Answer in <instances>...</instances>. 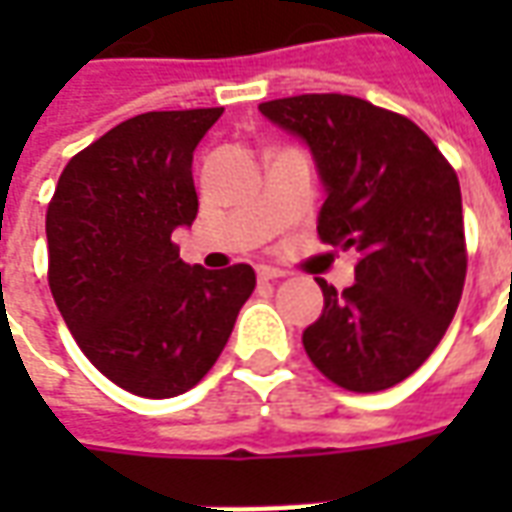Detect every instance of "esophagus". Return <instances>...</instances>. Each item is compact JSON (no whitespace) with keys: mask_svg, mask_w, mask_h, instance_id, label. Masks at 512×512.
<instances>
[{"mask_svg":"<svg viewBox=\"0 0 512 512\" xmlns=\"http://www.w3.org/2000/svg\"><path fill=\"white\" fill-rule=\"evenodd\" d=\"M282 277V271L274 266H257V279H263V282H268V279H279Z\"/></svg>","mask_w":512,"mask_h":512,"instance_id":"esophagus-1","label":"esophagus"}]
</instances>
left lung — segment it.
Returning <instances> with one entry per match:
<instances>
[{
	"label": "left lung",
	"instance_id": "1",
	"mask_svg": "<svg viewBox=\"0 0 512 512\" xmlns=\"http://www.w3.org/2000/svg\"><path fill=\"white\" fill-rule=\"evenodd\" d=\"M260 112L310 147L326 191L318 235L359 255L343 293L318 279L323 312L301 334L304 351L351 392L400 384L433 354L461 301L455 169L408 117L354 95H293Z\"/></svg>",
	"mask_w": 512,
	"mask_h": 512
}]
</instances>
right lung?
Masks as SVG:
<instances>
[{
    "mask_svg": "<svg viewBox=\"0 0 512 512\" xmlns=\"http://www.w3.org/2000/svg\"><path fill=\"white\" fill-rule=\"evenodd\" d=\"M222 112L131 117L68 161L49 202L51 296L84 356L139 397L197 384L255 290L252 266H186L172 244L197 216L191 161Z\"/></svg>",
    "mask_w": 512,
    "mask_h": 512,
    "instance_id": "obj_1",
    "label": "right lung"
}]
</instances>
